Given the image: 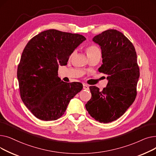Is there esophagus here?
<instances>
[{"instance_id": "34e87169", "label": "esophagus", "mask_w": 156, "mask_h": 156, "mask_svg": "<svg viewBox=\"0 0 156 156\" xmlns=\"http://www.w3.org/2000/svg\"><path fill=\"white\" fill-rule=\"evenodd\" d=\"M83 90H88L89 88V87L86 84H83Z\"/></svg>"}]
</instances>
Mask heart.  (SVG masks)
<instances>
[{
  "instance_id": "1",
  "label": "heart",
  "mask_w": 156,
  "mask_h": 156,
  "mask_svg": "<svg viewBox=\"0 0 156 156\" xmlns=\"http://www.w3.org/2000/svg\"><path fill=\"white\" fill-rule=\"evenodd\" d=\"M86 52L87 54L88 57H91L95 55H101V51L99 50V48H98L96 45H91L88 46L87 48H86ZM74 54V52L71 54V56Z\"/></svg>"
}]
</instances>
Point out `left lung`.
Segmentation results:
<instances>
[{
  "instance_id": "8db88e82",
  "label": "left lung",
  "mask_w": 156,
  "mask_h": 156,
  "mask_svg": "<svg viewBox=\"0 0 156 156\" xmlns=\"http://www.w3.org/2000/svg\"><path fill=\"white\" fill-rule=\"evenodd\" d=\"M92 40L101 47L103 64L99 71L108 75V83L102 91L90 87L92 97L85 108L95 120L108 123L123 115L134 102L140 69L135 47L121 32L108 30Z\"/></svg>"
}]
</instances>
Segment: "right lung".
<instances>
[{"mask_svg":"<svg viewBox=\"0 0 156 156\" xmlns=\"http://www.w3.org/2000/svg\"><path fill=\"white\" fill-rule=\"evenodd\" d=\"M86 38L48 30L33 37L24 47L17 76L21 98L34 115L43 121L61 118L71 99L83 88L80 82L66 83L58 77L59 66Z\"/></svg>","mask_w":156,"mask_h":156,"instance_id":"1","label":"right lung"}]
</instances>
